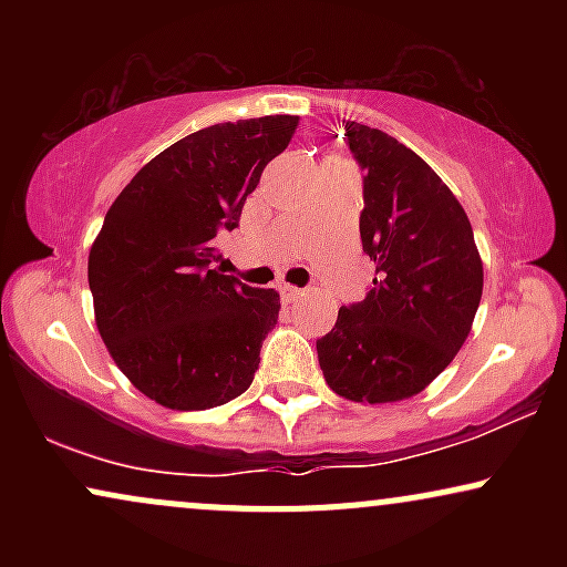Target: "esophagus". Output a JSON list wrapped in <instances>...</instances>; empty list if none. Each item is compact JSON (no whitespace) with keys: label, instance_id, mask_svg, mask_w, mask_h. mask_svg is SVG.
Returning <instances> with one entry per match:
<instances>
[{"label":"esophagus","instance_id":"esophagus-1","mask_svg":"<svg viewBox=\"0 0 567 567\" xmlns=\"http://www.w3.org/2000/svg\"><path fill=\"white\" fill-rule=\"evenodd\" d=\"M279 296H282L285 301H288V303H298V301H301V298L306 296V290H301V288H292V285L282 282V285H279Z\"/></svg>","mask_w":567,"mask_h":567}]
</instances>
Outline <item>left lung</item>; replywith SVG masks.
<instances>
[{
  "label": "left lung",
  "instance_id": "obj_1",
  "mask_svg": "<svg viewBox=\"0 0 567 567\" xmlns=\"http://www.w3.org/2000/svg\"><path fill=\"white\" fill-rule=\"evenodd\" d=\"M347 141L365 171L360 237L375 279L365 301L338 309L317 357L336 394L379 405L451 365L483 298V261L464 207L419 154L360 122H347Z\"/></svg>",
  "mask_w": 567,
  "mask_h": 567
}]
</instances>
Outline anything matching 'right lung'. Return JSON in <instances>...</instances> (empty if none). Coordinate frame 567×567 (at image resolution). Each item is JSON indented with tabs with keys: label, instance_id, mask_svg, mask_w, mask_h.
<instances>
[{
	"label": "right lung",
	"instance_id": "add662e5",
	"mask_svg": "<svg viewBox=\"0 0 567 567\" xmlns=\"http://www.w3.org/2000/svg\"><path fill=\"white\" fill-rule=\"evenodd\" d=\"M298 116L220 122L143 165L90 247L95 324L133 386L173 410L224 405L252 383L279 292L213 269Z\"/></svg>",
	"mask_w": 567,
	"mask_h": 567
}]
</instances>
